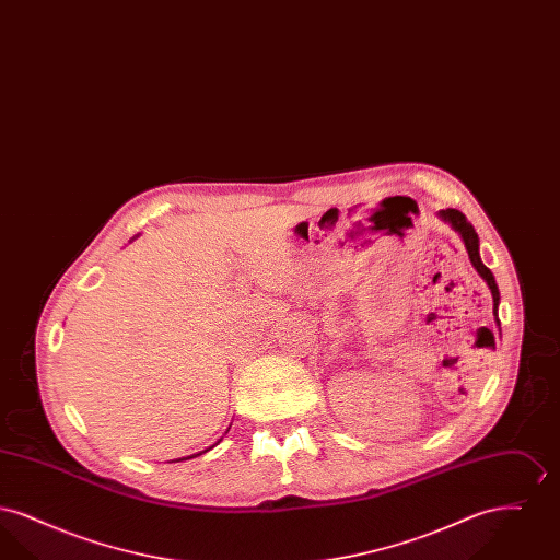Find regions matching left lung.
<instances>
[{"label":"left lung","instance_id":"obj_1","mask_svg":"<svg viewBox=\"0 0 560 560\" xmlns=\"http://www.w3.org/2000/svg\"><path fill=\"white\" fill-rule=\"evenodd\" d=\"M439 218L443 220V222H447V224H452L453 231L462 237L464 241V245H466V252H468V258H470V262H472V267L477 268V272H479L480 277L485 279V283L489 285V290H491V295H493V317H495V323L500 325V319H498V306H500V290H498V283H495V277H493V272L489 270V268L482 265V260H480L479 254V235H477V231H475V226L468 222V218L464 215V213L459 212V210H441L439 212Z\"/></svg>","mask_w":560,"mask_h":560}]
</instances>
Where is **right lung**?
<instances>
[{
    "label": "right lung",
    "instance_id": "add662e5",
    "mask_svg": "<svg viewBox=\"0 0 560 560\" xmlns=\"http://www.w3.org/2000/svg\"><path fill=\"white\" fill-rule=\"evenodd\" d=\"M136 237H138V235H136ZM136 237H133V240H136ZM220 441H222V439H220ZM220 441H218V443H220ZM218 443H215V445H218ZM212 447H208V450H203V452L192 453V455H187V457H178V459H172V462H183V459H190V457H197V455H201V453L210 452Z\"/></svg>",
    "mask_w": 560,
    "mask_h": 560
}]
</instances>
